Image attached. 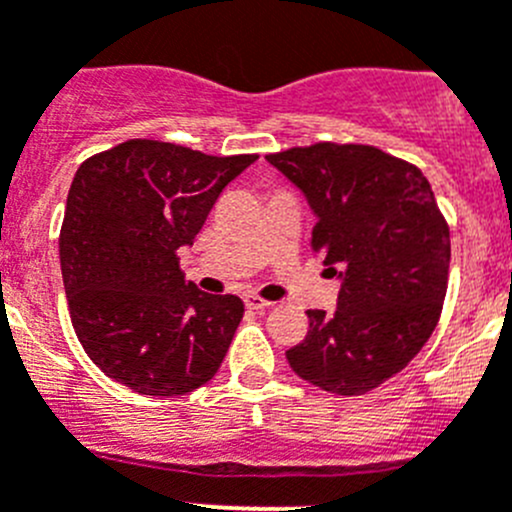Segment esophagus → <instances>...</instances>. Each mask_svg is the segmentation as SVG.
Listing matches in <instances>:
<instances>
[{
  "mask_svg": "<svg viewBox=\"0 0 512 512\" xmlns=\"http://www.w3.org/2000/svg\"><path fill=\"white\" fill-rule=\"evenodd\" d=\"M245 305L250 307V310H267V307H272V302L260 295H245Z\"/></svg>",
  "mask_w": 512,
  "mask_h": 512,
  "instance_id": "34e87169",
  "label": "esophagus"
}]
</instances>
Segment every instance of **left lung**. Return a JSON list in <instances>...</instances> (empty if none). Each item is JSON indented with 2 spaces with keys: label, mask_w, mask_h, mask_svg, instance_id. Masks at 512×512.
Wrapping results in <instances>:
<instances>
[{
  "label": "left lung",
  "mask_w": 512,
  "mask_h": 512,
  "mask_svg": "<svg viewBox=\"0 0 512 512\" xmlns=\"http://www.w3.org/2000/svg\"><path fill=\"white\" fill-rule=\"evenodd\" d=\"M315 212L312 250L340 280L337 310H307L310 330L285 352L302 380L365 395L398 375L428 342L443 310L450 230L430 182L370 145L267 155Z\"/></svg>",
  "instance_id": "obj_1"
}]
</instances>
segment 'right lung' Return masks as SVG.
Wrapping results in <instances>:
<instances>
[{"instance_id":"1","label":"right lung","mask_w":512,"mask_h":512,"mask_svg":"<svg viewBox=\"0 0 512 512\" xmlns=\"http://www.w3.org/2000/svg\"><path fill=\"white\" fill-rule=\"evenodd\" d=\"M255 160L127 140L79 165L59 262L74 332L104 375L140 395L175 398L220 370L245 305L197 290L177 255Z\"/></svg>"}]
</instances>
